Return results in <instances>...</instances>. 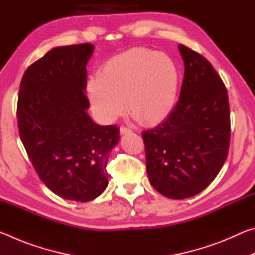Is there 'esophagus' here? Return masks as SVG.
I'll use <instances>...</instances> for the list:
<instances>
[{"label":"esophagus","instance_id":"esophagus-1","mask_svg":"<svg viewBox=\"0 0 255 255\" xmlns=\"http://www.w3.org/2000/svg\"><path fill=\"white\" fill-rule=\"evenodd\" d=\"M119 131H120V135H126V133H130V132H132L131 129H129V128H127V127H125V126H122V127H120Z\"/></svg>","mask_w":255,"mask_h":255}]
</instances>
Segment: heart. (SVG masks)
<instances>
[{
	"label": "heart",
	"instance_id": "obj_1",
	"mask_svg": "<svg viewBox=\"0 0 255 255\" xmlns=\"http://www.w3.org/2000/svg\"><path fill=\"white\" fill-rule=\"evenodd\" d=\"M179 68L169 55L147 48L128 49L103 64L91 77L86 92L103 122H112L127 110L137 122L156 125L169 117L178 98Z\"/></svg>",
	"mask_w": 255,
	"mask_h": 255
}]
</instances>
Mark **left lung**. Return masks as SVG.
<instances>
[{"label":"left lung","instance_id":"left-lung-1","mask_svg":"<svg viewBox=\"0 0 255 255\" xmlns=\"http://www.w3.org/2000/svg\"><path fill=\"white\" fill-rule=\"evenodd\" d=\"M184 77L169 117L143 132L149 182L171 199L206 189L226 161L231 138L225 84L204 56L179 45Z\"/></svg>","mask_w":255,"mask_h":255}]
</instances>
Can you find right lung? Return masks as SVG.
<instances>
[{"label": "right lung", "mask_w": 255, "mask_h": 255, "mask_svg": "<svg viewBox=\"0 0 255 255\" xmlns=\"http://www.w3.org/2000/svg\"><path fill=\"white\" fill-rule=\"evenodd\" d=\"M94 46L56 47L28 67L20 83L18 126L34 170L67 200L90 201L108 185L107 162L119 128L100 126L86 110V64Z\"/></svg>", "instance_id": "1"}]
</instances>
